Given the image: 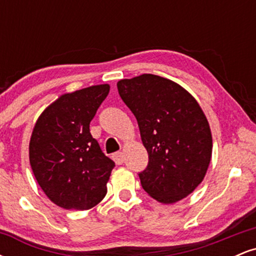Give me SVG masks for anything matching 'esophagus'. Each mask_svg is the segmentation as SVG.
Segmentation results:
<instances>
[{
    "label": "esophagus",
    "mask_w": 256,
    "mask_h": 256,
    "mask_svg": "<svg viewBox=\"0 0 256 256\" xmlns=\"http://www.w3.org/2000/svg\"><path fill=\"white\" fill-rule=\"evenodd\" d=\"M112 158H113V160L116 161V165H122V164L124 162V154H122V152H114V154L112 155Z\"/></svg>",
    "instance_id": "1"
}]
</instances>
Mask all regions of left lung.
Returning <instances> with one entry per match:
<instances>
[{"instance_id": "8db88e82", "label": "left lung", "mask_w": 256, "mask_h": 256, "mask_svg": "<svg viewBox=\"0 0 256 256\" xmlns=\"http://www.w3.org/2000/svg\"><path fill=\"white\" fill-rule=\"evenodd\" d=\"M119 95L136 116L148 166L142 188L161 204H174L204 180L212 158L210 124L180 85L155 74L122 79Z\"/></svg>"}]
</instances>
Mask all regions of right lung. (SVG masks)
I'll return each mask as SVG.
<instances>
[{
	"mask_svg": "<svg viewBox=\"0 0 256 256\" xmlns=\"http://www.w3.org/2000/svg\"><path fill=\"white\" fill-rule=\"evenodd\" d=\"M110 92L101 84L64 94L38 118L30 140V165L50 201L64 210L95 207L107 194L116 164L90 134V122Z\"/></svg>",
	"mask_w": 256,
	"mask_h": 256,
	"instance_id": "1",
	"label": "right lung"
}]
</instances>
